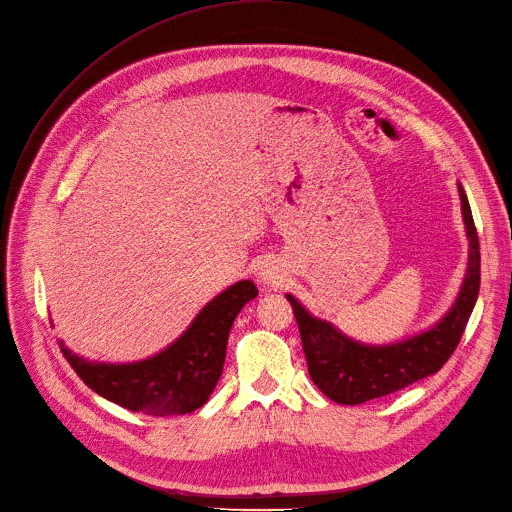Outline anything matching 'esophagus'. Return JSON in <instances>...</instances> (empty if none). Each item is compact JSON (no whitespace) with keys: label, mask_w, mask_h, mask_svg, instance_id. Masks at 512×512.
<instances>
[{"label":"esophagus","mask_w":512,"mask_h":512,"mask_svg":"<svg viewBox=\"0 0 512 512\" xmlns=\"http://www.w3.org/2000/svg\"><path fill=\"white\" fill-rule=\"evenodd\" d=\"M260 279L267 283V285H279L283 279H281V275L277 273V271H273V269H264L262 273H260Z\"/></svg>","instance_id":"esophagus-1"}]
</instances>
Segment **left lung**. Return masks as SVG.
I'll list each match as a JSON object with an SVG mask.
<instances>
[{"mask_svg":"<svg viewBox=\"0 0 512 512\" xmlns=\"http://www.w3.org/2000/svg\"><path fill=\"white\" fill-rule=\"evenodd\" d=\"M458 191L470 243L468 269L452 311L428 332L386 346L361 344L340 334L332 323L313 317L288 294L311 380L325 397L342 405H359L391 395L426 376L437 374L456 351L468 317L475 309L481 283V254L475 220L462 185H458Z\"/></svg>","mask_w":512,"mask_h":512,"instance_id":"8db88e82","label":"left lung"}]
</instances>
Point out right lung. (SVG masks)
Listing matches in <instances>:
<instances>
[{"mask_svg": "<svg viewBox=\"0 0 512 512\" xmlns=\"http://www.w3.org/2000/svg\"><path fill=\"white\" fill-rule=\"evenodd\" d=\"M256 296L252 281L231 285L203 306L189 330L166 351L138 363H88L63 342L60 351L94 393L126 410L149 416L191 414L210 399L222 374L231 325L243 304Z\"/></svg>", "mask_w": 512, "mask_h": 512, "instance_id": "1", "label": "right lung"}]
</instances>
